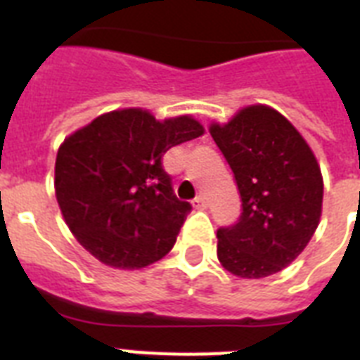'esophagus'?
Instances as JSON below:
<instances>
[{
	"label": "esophagus",
	"mask_w": 360,
	"mask_h": 360,
	"mask_svg": "<svg viewBox=\"0 0 360 360\" xmlns=\"http://www.w3.org/2000/svg\"><path fill=\"white\" fill-rule=\"evenodd\" d=\"M207 198L205 196H202V194H200V196H196V200H194V207H198V209H205L207 207Z\"/></svg>",
	"instance_id": "obj_1"
}]
</instances>
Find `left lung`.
I'll return each mask as SVG.
<instances>
[{"label":"left lung","mask_w":360,"mask_h":360,"mask_svg":"<svg viewBox=\"0 0 360 360\" xmlns=\"http://www.w3.org/2000/svg\"><path fill=\"white\" fill-rule=\"evenodd\" d=\"M236 175L243 213L217 231V256L240 278H263L295 259L319 224L323 177L301 132L271 106L239 110L209 127Z\"/></svg>","instance_id":"1"}]
</instances>
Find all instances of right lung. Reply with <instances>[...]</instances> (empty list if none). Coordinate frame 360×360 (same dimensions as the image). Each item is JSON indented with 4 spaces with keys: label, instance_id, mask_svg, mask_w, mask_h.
<instances>
[{
    "label": "right lung",
    "instance_id": "right-lung-1",
    "mask_svg": "<svg viewBox=\"0 0 360 360\" xmlns=\"http://www.w3.org/2000/svg\"><path fill=\"white\" fill-rule=\"evenodd\" d=\"M203 132L191 115L158 121L124 108L65 138L53 186L78 243L104 265L129 271L166 256L192 205L174 194L162 157Z\"/></svg>",
    "mask_w": 360,
    "mask_h": 360
}]
</instances>
